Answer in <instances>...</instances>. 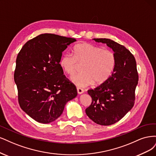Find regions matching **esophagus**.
Instances as JSON below:
<instances>
[{
  "mask_svg": "<svg viewBox=\"0 0 156 156\" xmlns=\"http://www.w3.org/2000/svg\"><path fill=\"white\" fill-rule=\"evenodd\" d=\"M77 92H78V93L79 94H82V93L84 92V91H83V90L82 89L80 88V87H78V88H77Z\"/></svg>",
  "mask_w": 156,
  "mask_h": 156,
  "instance_id": "34e87169",
  "label": "esophagus"
}]
</instances>
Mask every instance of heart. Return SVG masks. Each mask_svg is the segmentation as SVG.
I'll list each match as a JSON object with an SVG mask.
<instances>
[{"mask_svg": "<svg viewBox=\"0 0 156 156\" xmlns=\"http://www.w3.org/2000/svg\"><path fill=\"white\" fill-rule=\"evenodd\" d=\"M73 56L63 54L60 65L69 75L76 73L79 65H83L82 74L71 78V81L79 87H85L94 83L100 85L112 76L116 65V57L109 50L87 43H79L73 49Z\"/></svg>", "mask_w": 156, "mask_h": 156, "instance_id": "heart-1", "label": "heart"}]
</instances>
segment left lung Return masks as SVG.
<instances>
[{"mask_svg":"<svg viewBox=\"0 0 156 156\" xmlns=\"http://www.w3.org/2000/svg\"><path fill=\"white\" fill-rule=\"evenodd\" d=\"M93 40L113 50L116 65L106 82L87 91L92 102L85 113L95 123L109 126L118 122L133 106L139 80L137 64L133 55L123 45L109 39Z\"/></svg>","mask_w":156,"mask_h":156,"instance_id":"1","label":"left lung"}]
</instances>
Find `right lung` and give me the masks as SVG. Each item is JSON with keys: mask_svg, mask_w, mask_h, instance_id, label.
Wrapping results in <instances>:
<instances>
[{"mask_svg": "<svg viewBox=\"0 0 156 156\" xmlns=\"http://www.w3.org/2000/svg\"><path fill=\"white\" fill-rule=\"evenodd\" d=\"M74 38L44 34L29 40L19 52L14 73L20 107L36 121L48 124L77 96L74 84L63 74L62 52Z\"/></svg>", "mask_w": 156, "mask_h": 156, "instance_id": "1", "label": "right lung"}]
</instances>
